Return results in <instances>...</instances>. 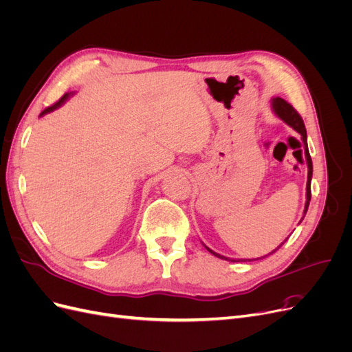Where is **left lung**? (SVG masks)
<instances>
[{"label": "left lung", "instance_id": "obj_1", "mask_svg": "<svg viewBox=\"0 0 352 352\" xmlns=\"http://www.w3.org/2000/svg\"><path fill=\"white\" fill-rule=\"evenodd\" d=\"M272 107H273V111L274 114L279 117V119H282L287 126H291L292 129H295L298 133L301 135V140H302V144H304V151H305V158H307V166H308V176H307V192H305V197H307V201H305V207H304V216L307 214V210H308V206H310V199H311V177H313V163H311V157H310V153H308V145H307V131H305V124L301 119V116L298 114V111L292 107V105L289 102H286L283 98H279L276 97L272 100ZM302 216V219H304ZM301 219V221H302ZM287 239V238H286ZM286 239L279 245L278 248L273 250L270 254L278 251L282 245L286 242ZM206 247V245H204ZM207 251H210L212 255H216V257L221 258V260H228V261H232V263H236V261H247V260H233V258H229V257H225V255H220L217 252H214L212 250H210L208 247H206ZM267 254V255H270ZM267 255H264V257H267ZM261 257V258H264ZM258 260V258H255ZM251 261V260H248Z\"/></svg>", "mask_w": 352, "mask_h": 352}]
</instances>
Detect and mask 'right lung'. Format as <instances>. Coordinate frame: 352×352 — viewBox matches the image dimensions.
Instances as JSON below:
<instances>
[{
  "label": "right lung",
  "mask_w": 352,
  "mask_h": 352,
  "mask_svg": "<svg viewBox=\"0 0 352 352\" xmlns=\"http://www.w3.org/2000/svg\"><path fill=\"white\" fill-rule=\"evenodd\" d=\"M69 97H70V94H65V95H63V97H61L56 104H52L51 107H47L44 111H42V113H41V116H44V114H47V113H51V111L57 110L58 107H61V105L67 101V98H69Z\"/></svg>",
  "instance_id": "right-lung-1"
}]
</instances>
